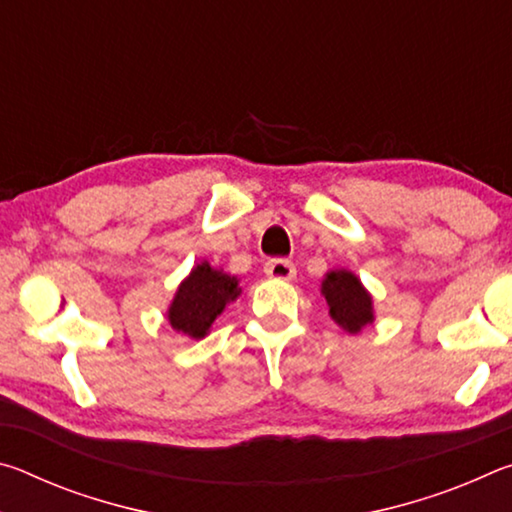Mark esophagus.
I'll use <instances>...</instances> for the list:
<instances>
[{
  "mask_svg": "<svg viewBox=\"0 0 512 512\" xmlns=\"http://www.w3.org/2000/svg\"><path fill=\"white\" fill-rule=\"evenodd\" d=\"M264 273L273 277V280H293L296 277V266L289 259H271V262H266Z\"/></svg>",
  "mask_w": 512,
  "mask_h": 512,
  "instance_id": "esophagus-1",
  "label": "esophagus"
}]
</instances>
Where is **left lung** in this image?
<instances>
[{"label":"left lung","instance_id":"obj_1","mask_svg":"<svg viewBox=\"0 0 512 512\" xmlns=\"http://www.w3.org/2000/svg\"><path fill=\"white\" fill-rule=\"evenodd\" d=\"M320 293L325 296L329 318L343 332L359 334L363 327L375 323V305L370 291L363 287L359 275L350 268H332L320 282Z\"/></svg>","mask_w":512,"mask_h":512}]
</instances>
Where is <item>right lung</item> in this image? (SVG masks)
Returning <instances> with one entry per match:
<instances>
[{"label":"right lung","instance_id":"add662e5","mask_svg":"<svg viewBox=\"0 0 512 512\" xmlns=\"http://www.w3.org/2000/svg\"><path fill=\"white\" fill-rule=\"evenodd\" d=\"M239 296L241 287L237 275L225 273L223 268H214L203 259L178 284L167 307V320L178 334H185L196 341L205 339L214 320Z\"/></svg>","mask_w":512,"mask_h":512}]
</instances>
